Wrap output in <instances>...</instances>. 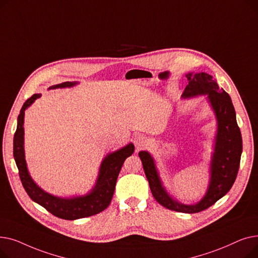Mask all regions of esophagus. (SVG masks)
<instances>
[{"mask_svg":"<svg viewBox=\"0 0 258 258\" xmlns=\"http://www.w3.org/2000/svg\"><path fill=\"white\" fill-rule=\"evenodd\" d=\"M134 143H135V145H136L137 150H140V148H142L146 145L147 141H146L145 137L141 136V135H137V136L134 138Z\"/></svg>","mask_w":258,"mask_h":258,"instance_id":"obj_1","label":"esophagus"}]
</instances>
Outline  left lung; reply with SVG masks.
<instances>
[{"instance_id": "left-lung-1", "label": "left lung", "mask_w": 258, "mask_h": 258, "mask_svg": "<svg viewBox=\"0 0 258 258\" xmlns=\"http://www.w3.org/2000/svg\"><path fill=\"white\" fill-rule=\"evenodd\" d=\"M186 77L188 85L182 97L191 98L200 95H208L207 99L218 121L214 152L210 163V181L206 195L195 205H184L173 200L162 185L151 154L142 151L139 153V157L151 191L159 204L173 211L197 213L212 206L231 189L239 168L242 140L234 106L229 94L220 89L212 76L205 72L188 73Z\"/></svg>"}]
</instances>
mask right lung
<instances>
[{
  "instance_id": "right-lung-1",
  "label": "right lung",
  "mask_w": 258,
  "mask_h": 258,
  "mask_svg": "<svg viewBox=\"0 0 258 258\" xmlns=\"http://www.w3.org/2000/svg\"><path fill=\"white\" fill-rule=\"evenodd\" d=\"M77 85V83H62L59 85L52 86L49 89L56 88H70ZM40 97V94H34L27 99L24 105L21 108L20 115L18 117V126L13 138V157H15L17 166L19 168L20 179L25 188L26 192L28 194L30 199L34 201L40 206H43L53 215L57 216L63 220H78L88 216L97 214L103 211L110 205L112 201L115 186L117 182L118 174L121 170L122 165L127 157L132 156L135 151L134 144L130 143L120 150L108 154L103 161L99 168V174L96 181V184L93 187L92 190L83 197L74 198H59L54 197L42 188L38 187L36 183L32 180L27 168L25 160V151H24V116L26 108L30 106L35 99Z\"/></svg>"
}]
</instances>
